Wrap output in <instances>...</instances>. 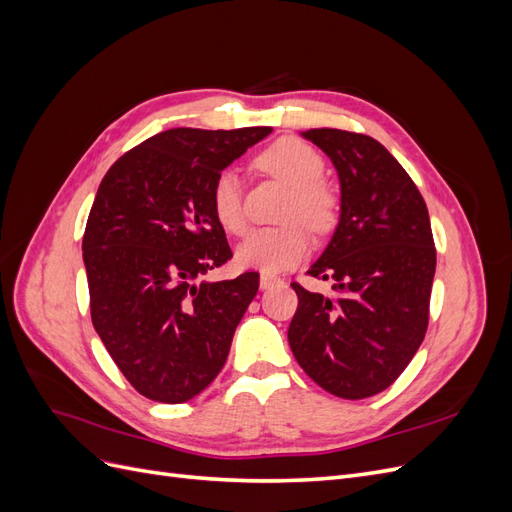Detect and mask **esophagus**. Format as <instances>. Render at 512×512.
<instances>
[{
  "label": "esophagus",
  "instance_id": "esophagus-1",
  "mask_svg": "<svg viewBox=\"0 0 512 512\" xmlns=\"http://www.w3.org/2000/svg\"><path fill=\"white\" fill-rule=\"evenodd\" d=\"M275 284H282V280H280V277H275V275H269V273H262V275H260V288H262V290H267V288H273Z\"/></svg>",
  "mask_w": 512,
  "mask_h": 512
}]
</instances>
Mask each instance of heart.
<instances>
[{
	"mask_svg": "<svg viewBox=\"0 0 512 512\" xmlns=\"http://www.w3.org/2000/svg\"><path fill=\"white\" fill-rule=\"evenodd\" d=\"M256 166L271 177L284 181L290 198L282 213L284 226L252 230L239 245V265L265 273H280L297 262L309 250L307 223L316 235H327L339 218V196L329 183L322 181L324 158L318 149L301 138H280L256 156ZM211 207L215 220L232 235L245 230L243 188L232 168L222 170L211 188Z\"/></svg>",
	"mask_w": 512,
	"mask_h": 512,
	"instance_id": "heart-1",
	"label": "heart"
}]
</instances>
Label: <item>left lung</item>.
Segmentation results:
<instances>
[{
    "instance_id": "left-lung-1",
    "label": "left lung",
    "mask_w": 512,
    "mask_h": 512,
    "mask_svg": "<svg viewBox=\"0 0 512 512\" xmlns=\"http://www.w3.org/2000/svg\"><path fill=\"white\" fill-rule=\"evenodd\" d=\"M303 136L337 168L342 215L307 271L331 277L333 294L292 284L299 307L288 342L324 391L365 399L389 389L425 339L436 273L429 213L404 166L376 138L335 128Z\"/></svg>"
}]
</instances>
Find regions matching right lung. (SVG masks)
<instances>
[{"instance_id": "right-lung-1", "label": "right lung", "mask_w": 512, "mask_h": 512, "mask_svg": "<svg viewBox=\"0 0 512 512\" xmlns=\"http://www.w3.org/2000/svg\"><path fill=\"white\" fill-rule=\"evenodd\" d=\"M271 128H175L108 168L85 235L91 322L134 389L183 404L220 374L260 275L205 282L232 258L213 181Z\"/></svg>"}]
</instances>
